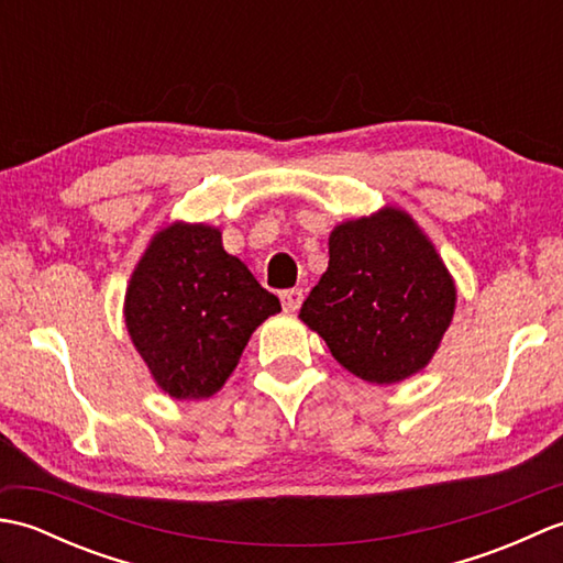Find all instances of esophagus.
<instances>
[{
    "label": "esophagus",
    "instance_id": "esophagus-1",
    "mask_svg": "<svg viewBox=\"0 0 563 563\" xmlns=\"http://www.w3.org/2000/svg\"><path fill=\"white\" fill-rule=\"evenodd\" d=\"M302 300H305L302 288H290V290L280 292V302H283L285 309H288V312H297V309H300V305H302Z\"/></svg>",
    "mask_w": 563,
    "mask_h": 563
}]
</instances>
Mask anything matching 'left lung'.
I'll return each mask as SVG.
<instances>
[{
  "instance_id": "obj_1",
  "label": "left lung",
  "mask_w": 563,
  "mask_h": 563,
  "mask_svg": "<svg viewBox=\"0 0 563 563\" xmlns=\"http://www.w3.org/2000/svg\"><path fill=\"white\" fill-rule=\"evenodd\" d=\"M454 280L409 212L385 208L333 227L329 268L300 319L365 382L397 385L423 369L448 331Z\"/></svg>"
}]
</instances>
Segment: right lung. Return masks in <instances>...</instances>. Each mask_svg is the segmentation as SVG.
<instances>
[{
  "instance_id": "right-lung-1",
  "label": "right lung",
  "mask_w": 563,
  "mask_h": 563,
  "mask_svg": "<svg viewBox=\"0 0 563 563\" xmlns=\"http://www.w3.org/2000/svg\"><path fill=\"white\" fill-rule=\"evenodd\" d=\"M280 312L222 232L174 222L152 236L125 292V327L169 397L208 399L234 373L251 333Z\"/></svg>"
}]
</instances>
